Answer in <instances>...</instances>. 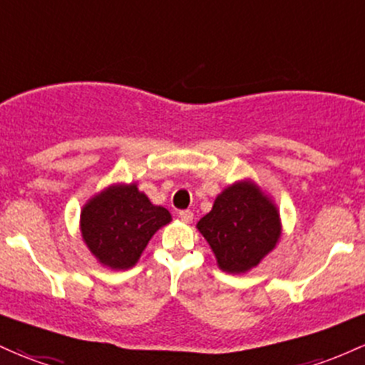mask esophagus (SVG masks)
<instances>
[{
	"label": "esophagus",
	"mask_w": 365,
	"mask_h": 365,
	"mask_svg": "<svg viewBox=\"0 0 365 365\" xmlns=\"http://www.w3.org/2000/svg\"><path fill=\"white\" fill-rule=\"evenodd\" d=\"M178 216H180V220H182V222L189 223V222H192V218H194V213H192L190 210H182L178 213Z\"/></svg>",
	"instance_id": "esophagus-1"
}]
</instances>
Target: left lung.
<instances>
[{
  "label": "left lung",
  "instance_id": "8db88e82",
  "mask_svg": "<svg viewBox=\"0 0 365 365\" xmlns=\"http://www.w3.org/2000/svg\"><path fill=\"white\" fill-rule=\"evenodd\" d=\"M222 270L241 274L262 262L280 235L275 206L253 183H235L197 223Z\"/></svg>",
  "mask_w": 365,
  "mask_h": 365
}]
</instances>
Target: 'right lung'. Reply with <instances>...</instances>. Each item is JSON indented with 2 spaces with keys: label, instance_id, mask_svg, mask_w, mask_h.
Instances as JSON below:
<instances>
[{
  "label": "right lung",
  "instance_id": "add662e5",
  "mask_svg": "<svg viewBox=\"0 0 365 365\" xmlns=\"http://www.w3.org/2000/svg\"><path fill=\"white\" fill-rule=\"evenodd\" d=\"M170 220V211L154 206L135 183L115 185L83 207L81 234L100 263L126 270L138 262L152 235Z\"/></svg>",
  "mask_w": 365,
  "mask_h": 365
}]
</instances>
